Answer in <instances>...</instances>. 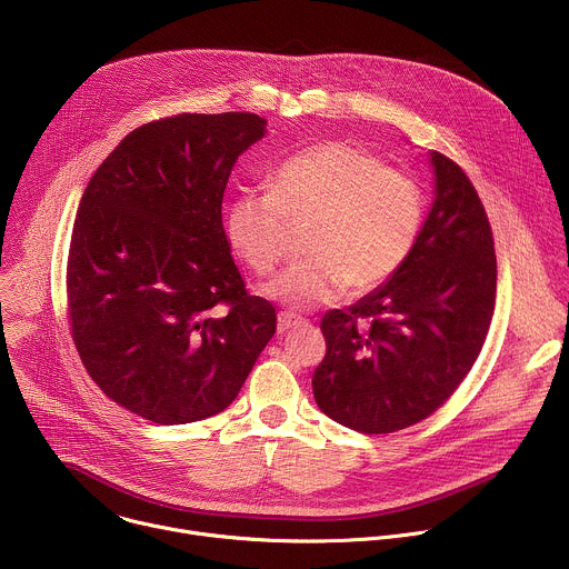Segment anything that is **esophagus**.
Wrapping results in <instances>:
<instances>
[{
    "label": "esophagus",
    "instance_id": "1",
    "mask_svg": "<svg viewBox=\"0 0 569 569\" xmlns=\"http://www.w3.org/2000/svg\"><path fill=\"white\" fill-rule=\"evenodd\" d=\"M301 323H303L301 317H295L290 312H279V317H277V331L286 333V331H290L295 327H301Z\"/></svg>",
    "mask_w": 569,
    "mask_h": 569
}]
</instances>
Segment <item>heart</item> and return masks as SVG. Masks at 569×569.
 <instances>
[{
    "label": "heart",
    "instance_id": "1",
    "mask_svg": "<svg viewBox=\"0 0 569 569\" xmlns=\"http://www.w3.org/2000/svg\"><path fill=\"white\" fill-rule=\"evenodd\" d=\"M290 224H310L308 257L263 292L292 310H310L347 288L371 292L405 266L421 236L423 193L369 150L323 141L290 154L270 191L240 193L224 218L231 248L261 277L283 261Z\"/></svg>",
    "mask_w": 569,
    "mask_h": 569
}]
</instances>
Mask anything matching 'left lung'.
Returning <instances> with one entry per match:
<instances>
[{
	"mask_svg": "<svg viewBox=\"0 0 569 569\" xmlns=\"http://www.w3.org/2000/svg\"><path fill=\"white\" fill-rule=\"evenodd\" d=\"M435 200L412 257L347 310L321 317L317 408L365 435L410 428L475 365L496 308L493 231L466 173L430 152Z\"/></svg>",
	"mask_w": 569,
	"mask_h": 569,
	"instance_id": "8db88e82",
	"label": "left lung"
}]
</instances>
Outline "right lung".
Segmentation results:
<instances>
[{
  "label": "right lung",
  "mask_w": 569,
  "mask_h": 569,
  "mask_svg": "<svg viewBox=\"0 0 569 569\" xmlns=\"http://www.w3.org/2000/svg\"><path fill=\"white\" fill-rule=\"evenodd\" d=\"M266 126L250 112L146 123L80 198L67 259L71 338L101 391L146 421L182 426L229 408L277 331L222 229L229 173Z\"/></svg>",
  "instance_id": "right-lung-1"
}]
</instances>
